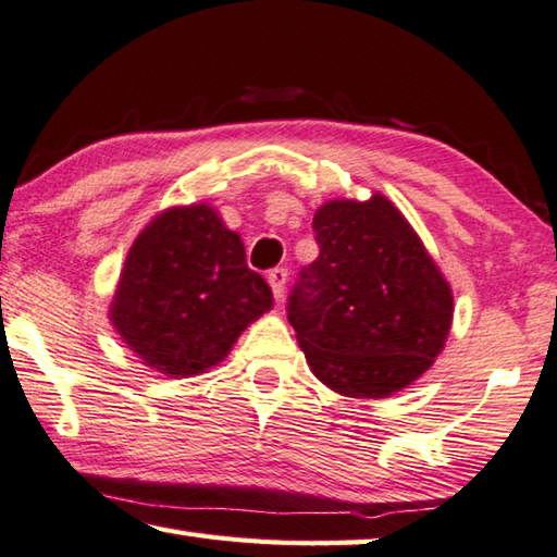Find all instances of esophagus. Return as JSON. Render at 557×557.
Segmentation results:
<instances>
[{
	"label": "esophagus",
	"mask_w": 557,
	"mask_h": 557,
	"mask_svg": "<svg viewBox=\"0 0 557 557\" xmlns=\"http://www.w3.org/2000/svg\"><path fill=\"white\" fill-rule=\"evenodd\" d=\"M268 282H270V287H272V295H275L277 301H282V297H285V285H287V270L285 268L270 270Z\"/></svg>",
	"instance_id": "34e87169"
}]
</instances>
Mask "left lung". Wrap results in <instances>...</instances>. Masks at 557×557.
Segmentation results:
<instances>
[{
    "label": "left lung",
    "mask_w": 557,
    "mask_h": 557,
    "mask_svg": "<svg viewBox=\"0 0 557 557\" xmlns=\"http://www.w3.org/2000/svg\"><path fill=\"white\" fill-rule=\"evenodd\" d=\"M311 226L319 258L287 301L309 368L346 397H389L446 346L450 285L387 197L326 201Z\"/></svg>",
    "instance_id": "8db88e82"
}]
</instances>
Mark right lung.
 Masks as SVG:
<instances>
[{"label":"right lung","instance_id":"right-lung-1","mask_svg":"<svg viewBox=\"0 0 557 557\" xmlns=\"http://www.w3.org/2000/svg\"><path fill=\"white\" fill-rule=\"evenodd\" d=\"M272 307L268 282L207 205L173 207L140 231L109 319L144 366L191 377L219 366L240 331Z\"/></svg>","mask_w":557,"mask_h":557}]
</instances>
